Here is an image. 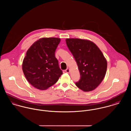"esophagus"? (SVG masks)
Instances as JSON below:
<instances>
[{"label": "esophagus", "instance_id": "1", "mask_svg": "<svg viewBox=\"0 0 131 131\" xmlns=\"http://www.w3.org/2000/svg\"><path fill=\"white\" fill-rule=\"evenodd\" d=\"M65 72H66V73H70V69H69V68H67V69L65 70Z\"/></svg>", "mask_w": 131, "mask_h": 131}]
</instances>
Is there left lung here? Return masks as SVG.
Segmentation results:
<instances>
[{
  "mask_svg": "<svg viewBox=\"0 0 131 131\" xmlns=\"http://www.w3.org/2000/svg\"><path fill=\"white\" fill-rule=\"evenodd\" d=\"M75 58L80 73L75 85L85 92L94 90L103 80L107 70V61L103 53L91 41L78 38L66 40Z\"/></svg>",
  "mask_w": 131,
  "mask_h": 131,
  "instance_id": "8db88e82",
  "label": "left lung"
}]
</instances>
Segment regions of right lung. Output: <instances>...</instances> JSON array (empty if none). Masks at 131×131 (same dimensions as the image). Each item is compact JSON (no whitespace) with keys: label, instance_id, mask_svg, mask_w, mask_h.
<instances>
[{"label":"right lung","instance_id":"1","mask_svg":"<svg viewBox=\"0 0 131 131\" xmlns=\"http://www.w3.org/2000/svg\"><path fill=\"white\" fill-rule=\"evenodd\" d=\"M60 41L58 38H42L27 51L23 62V71L28 81L38 89H48L62 74L55 56Z\"/></svg>","mask_w":131,"mask_h":131}]
</instances>
